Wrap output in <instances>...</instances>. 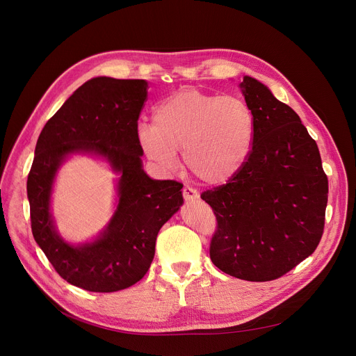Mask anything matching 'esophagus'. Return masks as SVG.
I'll return each instance as SVG.
<instances>
[{"instance_id": "esophagus-1", "label": "esophagus", "mask_w": 356, "mask_h": 356, "mask_svg": "<svg viewBox=\"0 0 356 356\" xmlns=\"http://www.w3.org/2000/svg\"><path fill=\"white\" fill-rule=\"evenodd\" d=\"M183 197L186 202H193V200H197L200 197L199 191L195 190L193 187H184L183 188Z\"/></svg>"}]
</instances>
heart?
Here are the masks:
<instances>
[{"mask_svg": "<svg viewBox=\"0 0 356 356\" xmlns=\"http://www.w3.org/2000/svg\"><path fill=\"white\" fill-rule=\"evenodd\" d=\"M254 132L252 112L240 98L186 88L156 105L153 122L138 123L136 139L161 170L175 172L183 150L193 175L209 186H221L244 168Z\"/></svg>", "mask_w": 356, "mask_h": 356, "instance_id": "b5f03b06", "label": "heart"}]
</instances>
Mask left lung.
<instances>
[{"label":"left lung","mask_w":356,"mask_h":356,"mask_svg":"<svg viewBox=\"0 0 356 356\" xmlns=\"http://www.w3.org/2000/svg\"><path fill=\"white\" fill-rule=\"evenodd\" d=\"M240 88L254 116V143L234 179L202 193L217 218L210 258L236 278L271 281L319 244L328 179L300 116L251 76Z\"/></svg>","instance_id":"8db88e82"}]
</instances>
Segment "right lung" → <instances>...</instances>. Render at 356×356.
Listing matches in <instances>:
<instances>
[{"label":"right lung","mask_w":356,"mask_h":356,"mask_svg":"<svg viewBox=\"0 0 356 356\" xmlns=\"http://www.w3.org/2000/svg\"><path fill=\"white\" fill-rule=\"evenodd\" d=\"M146 99L145 79L92 78L47 122L35 146L26 181L32 234L63 280L92 293L140 281L159 230L183 204L181 183L153 180L143 170L136 126ZM71 154L105 158L120 175L113 218L93 242L78 246L58 236L50 214L56 173Z\"/></svg>","instance_id":"right-lung-1"}]
</instances>
